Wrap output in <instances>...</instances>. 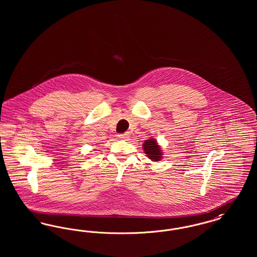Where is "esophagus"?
<instances>
[{
	"label": "esophagus",
	"instance_id": "esophagus-1",
	"mask_svg": "<svg viewBox=\"0 0 257 257\" xmlns=\"http://www.w3.org/2000/svg\"><path fill=\"white\" fill-rule=\"evenodd\" d=\"M118 137H119L120 139H122V140H127V139L129 138V133L126 132V133H123V134H119L118 135Z\"/></svg>",
	"mask_w": 257,
	"mask_h": 257
}]
</instances>
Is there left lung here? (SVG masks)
<instances>
[{
	"instance_id": "left-lung-1",
	"label": "left lung",
	"mask_w": 257,
	"mask_h": 257,
	"mask_svg": "<svg viewBox=\"0 0 257 257\" xmlns=\"http://www.w3.org/2000/svg\"><path fill=\"white\" fill-rule=\"evenodd\" d=\"M144 149L146 154H147V157L152 161H159L162 157V152L161 148L157 145L156 141L154 139L147 140L144 144Z\"/></svg>"
}]
</instances>
